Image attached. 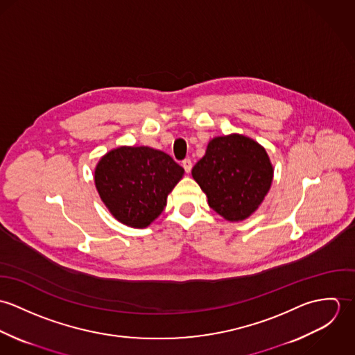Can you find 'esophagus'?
Wrapping results in <instances>:
<instances>
[{
    "mask_svg": "<svg viewBox=\"0 0 355 355\" xmlns=\"http://www.w3.org/2000/svg\"><path fill=\"white\" fill-rule=\"evenodd\" d=\"M182 165H183L184 171H186L187 173H190V171H191V168H193V162H191V159H190V158L183 159V161H182Z\"/></svg>",
    "mask_w": 355,
    "mask_h": 355,
    "instance_id": "obj_1",
    "label": "esophagus"
}]
</instances>
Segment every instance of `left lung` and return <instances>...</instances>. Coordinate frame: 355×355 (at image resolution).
Here are the masks:
<instances>
[{
  "instance_id": "left-lung-1",
  "label": "left lung",
  "mask_w": 355,
  "mask_h": 355,
  "mask_svg": "<svg viewBox=\"0 0 355 355\" xmlns=\"http://www.w3.org/2000/svg\"><path fill=\"white\" fill-rule=\"evenodd\" d=\"M191 173L209 206L230 221L245 220L255 211L273 179L265 149L236 134L211 139Z\"/></svg>"
}]
</instances>
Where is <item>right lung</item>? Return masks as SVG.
<instances>
[{"label":"right lung","instance_id":"1","mask_svg":"<svg viewBox=\"0 0 355 355\" xmlns=\"http://www.w3.org/2000/svg\"><path fill=\"white\" fill-rule=\"evenodd\" d=\"M184 169L152 148H119L96 168V186L110 213L123 224L145 228L166 206V197Z\"/></svg>","mask_w":355,"mask_h":355}]
</instances>
